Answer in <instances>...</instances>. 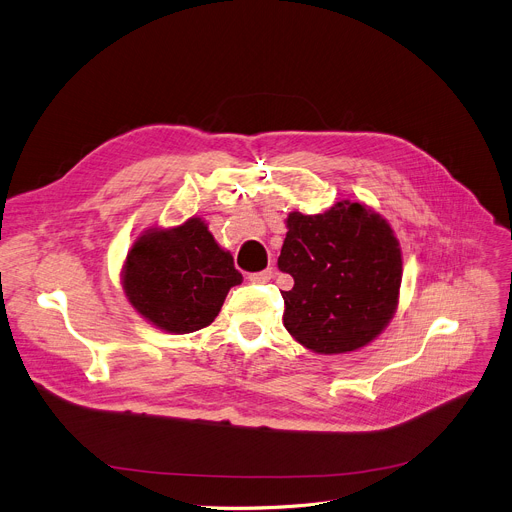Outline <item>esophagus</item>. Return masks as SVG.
<instances>
[{"instance_id":"obj_1","label":"esophagus","mask_w":512,"mask_h":512,"mask_svg":"<svg viewBox=\"0 0 512 512\" xmlns=\"http://www.w3.org/2000/svg\"><path fill=\"white\" fill-rule=\"evenodd\" d=\"M248 279H250L252 283H256V285L268 283L270 279H273V268H264V270H260V273H252Z\"/></svg>"}]
</instances>
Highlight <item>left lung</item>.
Here are the masks:
<instances>
[{"instance_id": "obj_1", "label": "left lung", "mask_w": 512, "mask_h": 512, "mask_svg": "<svg viewBox=\"0 0 512 512\" xmlns=\"http://www.w3.org/2000/svg\"><path fill=\"white\" fill-rule=\"evenodd\" d=\"M279 268L293 277L283 324L304 347L333 355L368 345L393 318L403 260L374 210L341 200L322 215L287 217Z\"/></svg>"}]
</instances>
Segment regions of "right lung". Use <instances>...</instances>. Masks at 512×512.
I'll list each match as a JSON object with an SVG mask.
<instances>
[{
	"instance_id": "obj_1",
	"label": "right lung",
	"mask_w": 512,
	"mask_h": 512,
	"mask_svg": "<svg viewBox=\"0 0 512 512\" xmlns=\"http://www.w3.org/2000/svg\"><path fill=\"white\" fill-rule=\"evenodd\" d=\"M122 279L134 310L175 335L208 326L229 289L242 283L233 256L196 217L140 235L128 252Z\"/></svg>"
}]
</instances>
